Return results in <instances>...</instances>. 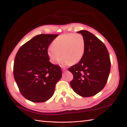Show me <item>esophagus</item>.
Here are the masks:
<instances>
[{"label":"esophagus","mask_w":127,"mask_h":127,"mask_svg":"<svg viewBox=\"0 0 127 127\" xmlns=\"http://www.w3.org/2000/svg\"><path fill=\"white\" fill-rule=\"evenodd\" d=\"M62 70H63V71H65L66 70V69L65 68H62Z\"/></svg>","instance_id":"34e87169"}]
</instances>
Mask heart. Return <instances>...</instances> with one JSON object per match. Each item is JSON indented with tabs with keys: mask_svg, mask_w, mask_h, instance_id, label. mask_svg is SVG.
Wrapping results in <instances>:
<instances>
[{
	"mask_svg": "<svg viewBox=\"0 0 127 127\" xmlns=\"http://www.w3.org/2000/svg\"><path fill=\"white\" fill-rule=\"evenodd\" d=\"M85 46L84 37L81 34H64L53 40L52 48L48 49L47 54L53 64L60 63L64 59L65 64L72 65L81 60L85 54Z\"/></svg>",
	"mask_w": 127,
	"mask_h": 127,
	"instance_id": "1",
	"label": "heart"
}]
</instances>
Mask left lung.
Instances as JSON below:
<instances>
[{"label":"left lung","mask_w":127,"mask_h":127,"mask_svg":"<svg viewBox=\"0 0 127 127\" xmlns=\"http://www.w3.org/2000/svg\"><path fill=\"white\" fill-rule=\"evenodd\" d=\"M84 37V56L79 63L68 69L73 75L70 86L75 93L83 97L93 96L100 92L108 80L111 62L104 44L92 33L81 31Z\"/></svg>","instance_id":"left-lung-1"}]
</instances>
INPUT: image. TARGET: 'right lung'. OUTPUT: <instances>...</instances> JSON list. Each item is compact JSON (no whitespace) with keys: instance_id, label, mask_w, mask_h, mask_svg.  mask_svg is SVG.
<instances>
[{"instance_id":"right-lung-1","label":"right lung","mask_w":127,"mask_h":127,"mask_svg":"<svg viewBox=\"0 0 127 127\" xmlns=\"http://www.w3.org/2000/svg\"><path fill=\"white\" fill-rule=\"evenodd\" d=\"M58 35H36L16 53L13 76L21 94L32 102H42L50 99L56 83L62 77L61 68L51 63L47 54L48 46Z\"/></svg>"}]
</instances>
